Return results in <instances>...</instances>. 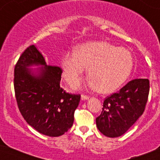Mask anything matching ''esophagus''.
I'll use <instances>...</instances> for the list:
<instances>
[{"label":"esophagus","mask_w":160,"mask_h":160,"mask_svg":"<svg viewBox=\"0 0 160 160\" xmlns=\"http://www.w3.org/2000/svg\"><path fill=\"white\" fill-rule=\"evenodd\" d=\"M89 96L88 95H86V94H82L81 95V98L82 100H87V99H89Z\"/></svg>","instance_id":"esophagus-1"}]
</instances>
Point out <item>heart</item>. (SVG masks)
I'll use <instances>...</instances> for the list:
<instances>
[{"instance_id":"heart-1","label":"heart","mask_w":160,"mask_h":160,"mask_svg":"<svg viewBox=\"0 0 160 160\" xmlns=\"http://www.w3.org/2000/svg\"><path fill=\"white\" fill-rule=\"evenodd\" d=\"M63 75L69 83L77 82L89 67L87 85L101 93H111L123 84L131 73V52L107 42H88L66 53L62 60ZM79 87L80 83H75Z\"/></svg>"}]
</instances>
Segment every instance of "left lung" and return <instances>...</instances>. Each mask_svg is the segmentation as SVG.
Masks as SVG:
<instances>
[{
    "mask_svg": "<svg viewBox=\"0 0 160 160\" xmlns=\"http://www.w3.org/2000/svg\"><path fill=\"white\" fill-rule=\"evenodd\" d=\"M150 82L148 78H136L126 84L118 93L104 99L101 114L96 118L98 129L110 138L121 136L145 111Z\"/></svg>",
    "mask_w": 160,
    "mask_h": 160,
    "instance_id": "obj_1",
    "label": "left lung"
}]
</instances>
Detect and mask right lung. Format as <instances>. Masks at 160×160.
Segmentation results:
<instances>
[{
  "label": "right lung",
  "mask_w": 160,
  "mask_h": 160,
  "mask_svg": "<svg viewBox=\"0 0 160 160\" xmlns=\"http://www.w3.org/2000/svg\"><path fill=\"white\" fill-rule=\"evenodd\" d=\"M42 64L38 76L28 67ZM62 68L46 65L34 45L22 53L14 68V91L19 111L25 120L41 134L62 135L73 125L80 94L67 93L60 87Z\"/></svg>",
  "instance_id": "right-lung-1"
}]
</instances>
